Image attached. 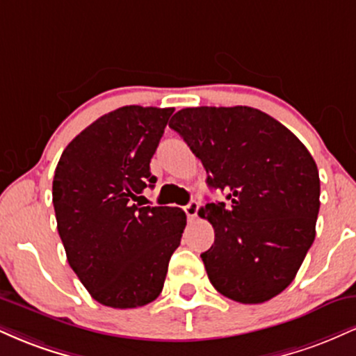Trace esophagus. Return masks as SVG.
<instances>
[{"label": "esophagus", "mask_w": 356, "mask_h": 356, "mask_svg": "<svg viewBox=\"0 0 356 356\" xmlns=\"http://www.w3.org/2000/svg\"><path fill=\"white\" fill-rule=\"evenodd\" d=\"M199 206H201V204H199L197 201H191L189 204H187L186 207H184V212H186L187 219H189V220H194L195 218H197Z\"/></svg>", "instance_id": "esophagus-1"}]
</instances>
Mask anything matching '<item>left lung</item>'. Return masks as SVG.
Masks as SVG:
<instances>
[{
    "label": "left lung",
    "instance_id": "1",
    "mask_svg": "<svg viewBox=\"0 0 356 356\" xmlns=\"http://www.w3.org/2000/svg\"><path fill=\"white\" fill-rule=\"evenodd\" d=\"M201 159L207 186L229 202H207L214 244L201 257L216 289L257 305L291 284L314 241L320 175L291 130L251 107L182 108L169 122Z\"/></svg>",
    "mask_w": 356,
    "mask_h": 356
}]
</instances>
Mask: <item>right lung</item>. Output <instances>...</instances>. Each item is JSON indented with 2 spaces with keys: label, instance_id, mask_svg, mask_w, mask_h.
<instances>
[{
  "label": "right lung",
  "instance_id": "right-lung-1",
  "mask_svg": "<svg viewBox=\"0 0 356 356\" xmlns=\"http://www.w3.org/2000/svg\"><path fill=\"white\" fill-rule=\"evenodd\" d=\"M174 108L127 105L97 118L61 154L53 177L56 227L93 300L127 309L161 295L186 212L136 201ZM142 197V195H140Z\"/></svg>",
  "mask_w": 356,
  "mask_h": 356
}]
</instances>
